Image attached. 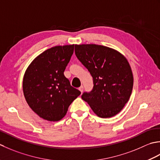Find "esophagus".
Listing matches in <instances>:
<instances>
[{
  "mask_svg": "<svg viewBox=\"0 0 160 160\" xmlns=\"http://www.w3.org/2000/svg\"><path fill=\"white\" fill-rule=\"evenodd\" d=\"M79 90L81 91V92L82 93V92H83V86H80V87L79 88Z\"/></svg>",
  "mask_w": 160,
  "mask_h": 160,
  "instance_id": "34e87169",
  "label": "esophagus"
}]
</instances>
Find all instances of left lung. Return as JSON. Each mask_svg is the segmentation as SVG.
<instances>
[{"label":"left lung","instance_id":"1","mask_svg":"<svg viewBox=\"0 0 160 160\" xmlns=\"http://www.w3.org/2000/svg\"><path fill=\"white\" fill-rule=\"evenodd\" d=\"M74 52L93 78L92 90L81 98L99 117L116 115L132 93L133 75L128 60L118 51L100 45H75Z\"/></svg>","mask_w":160,"mask_h":160}]
</instances>
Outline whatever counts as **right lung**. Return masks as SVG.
<instances>
[{"label": "right lung", "mask_w": 160, "mask_h": 160, "mask_svg": "<svg viewBox=\"0 0 160 160\" xmlns=\"http://www.w3.org/2000/svg\"><path fill=\"white\" fill-rule=\"evenodd\" d=\"M74 48V45H66L48 49L36 57L25 71L22 81L24 97L41 118L59 121L81 94L63 74Z\"/></svg>", "instance_id": "obj_1"}]
</instances>
